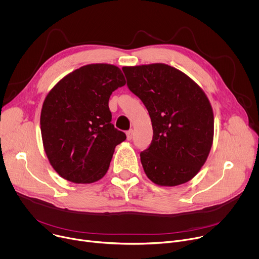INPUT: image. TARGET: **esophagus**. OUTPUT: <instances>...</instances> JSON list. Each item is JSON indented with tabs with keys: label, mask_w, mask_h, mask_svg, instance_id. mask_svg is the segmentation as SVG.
<instances>
[{
	"label": "esophagus",
	"mask_w": 259,
	"mask_h": 259,
	"mask_svg": "<svg viewBox=\"0 0 259 259\" xmlns=\"http://www.w3.org/2000/svg\"><path fill=\"white\" fill-rule=\"evenodd\" d=\"M133 134H134V131L131 129V130H129V131H127L126 132V135H127V139L128 140H131L132 139V137H133Z\"/></svg>",
	"instance_id": "34e87169"
}]
</instances>
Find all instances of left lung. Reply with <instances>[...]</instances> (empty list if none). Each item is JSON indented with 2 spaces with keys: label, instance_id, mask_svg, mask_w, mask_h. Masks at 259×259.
I'll use <instances>...</instances> for the list:
<instances>
[{
  "label": "left lung",
  "instance_id": "1",
  "mask_svg": "<svg viewBox=\"0 0 259 259\" xmlns=\"http://www.w3.org/2000/svg\"><path fill=\"white\" fill-rule=\"evenodd\" d=\"M129 90L144 104L153 140L140 153L143 170L159 186L188 182L211 150L214 118L203 90L180 70L163 63L122 68Z\"/></svg>",
  "mask_w": 259,
  "mask_h": 259
}]
</instances>
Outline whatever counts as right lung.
Returning a JSON list of instances; mask_svg holds the SVG:
<instances>
[{"instance_id": "add662e5", "label": "right lung", "mask_w": 259, "mask_h": 259, "mask_svg": "<svg viewBox=\"0 0 259 259\" xmlns=\"http://www.w3.org/2000/svg\"><path fill=\"white\" fill-rule=\"evenodd\" d=\"M125 84L119 67L89 64L64 77L45 98L40 121L44 149L64 179L91 183L106 173L115 147L126 139L112 123L108 100Z\"/></svg>"}]
</instances>
